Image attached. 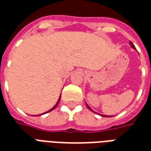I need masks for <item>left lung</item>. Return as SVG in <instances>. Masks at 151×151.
I'll list each match as a JSON object with an SVG mask.
<instances>
[{
	"instance_id": "left-lung-1",
	"label": "left lung",
	"mask_w": 151,
	"mask_h": 151,
	"mask_svg": "<svg viewBox=\"0 0 151 151\" xmlns=\"http://www.w3.org/2000/svg\"><path fill=\"white\" fill-rule=\"evenodd\" d=\"M130 44H131V47H133V48H134V49H136V48H135V47H134V45H133V43H132V42H130ZM86 106H87V108H88L89 109H90V110H91V111H93V110H92L91 108H90V107H89L88 104H86ZM94 112H95V111H94ZM95 113H96V112H95ZM102 116H105V115H104V116H103V115H102Z\"/></svg>"
}]
</instances>
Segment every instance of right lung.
Here are the masks:
<instances>
[{
  "instance_id": "obj_1",
  "label": "right lung",
  "mask_w": 151,
  "mask_h": 151,
  "mask_svg": "<svg viewBox=\"0 0 151 151\" xmlns=\"http://www.w3.org/2000/svg\"><path fill=\"white\" fill-rule=\"evenodd\" d=\"M60 98H59V99H58V101H57V103H56V105H55V106H54V107H53V108H52V109H50L49 111H47V112H49V111H52L53 109H55V108H56V106H57V105H58V104H59V102H60ZM47 112H46V113H47Z\"/></svg>"
}]
</instances>
